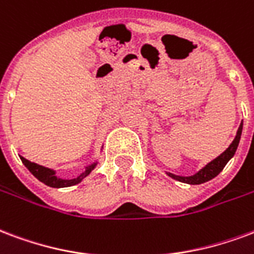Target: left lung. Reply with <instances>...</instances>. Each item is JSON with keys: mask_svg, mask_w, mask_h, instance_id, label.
I'll return each instance as SVG.
<instances>
[{"mask_svg": "<svg viewBox=\"0 0 254 254\" xmlns=\"http://www.w3.org/2000/svg\"><path fill=\"white\" fill-rule=\"evenodd\" d=\"M241 133H242V122L240 127H238L237 134L234 137L233 142L229 145L226 151L221 153L218 156L217 159H214L213 161H210L206 167H203L202 170L196 172L192 176H178V175L174 174H168L172 178V179L179 180V182H183V183H187V185H202V183H206L208 180H211L213 178H215L221 171L225 168V165L227 164V161L232 159L236 151H237L238 142H240V138H241Z\"/></svg>", "mask_w": 254, "mask_h": 254, "instance_id": "8db88e82", "label": "left lung"}]
</instances>
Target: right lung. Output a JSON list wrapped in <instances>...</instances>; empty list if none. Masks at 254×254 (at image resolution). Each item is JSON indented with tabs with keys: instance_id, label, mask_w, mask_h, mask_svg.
<instances>
[{
	"instance_id": "obj_1",
	"label": "right lung",
	"mask_w": 254,
	"mask_h": 254,
	"mask_svg": "<svg viewBox=\"0 0 254 254\" xmlns=\"http://www.w3.org/2000/svg\"><path fill=\"white\" fill-rule=\"evenodd\" d=\"M21 161L24 163V165L27 167L28 170L31 171V174L33 175L35 178H37L40 182H43L44 185L50 186V187H55V189H60V187H69V186L78 185L79 182H82V179H84V178H86V176H87V175L94 170V167L97 165V163H93V164H90L89 167H86V171H83L78 178L65 180V179H59V178H56L55 171L54 170L46 168V167L36 164V163H32V161L27 160L25 157H21Z\"/></svg>"
}]
</instances>
